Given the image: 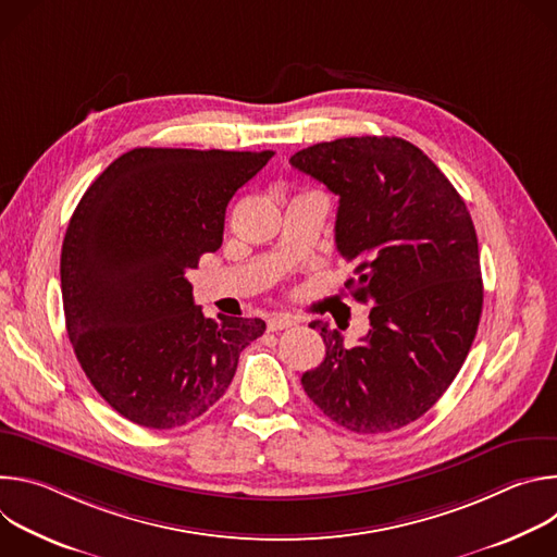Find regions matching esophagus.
Instances as JSON below:
<instances>
[{
  "label": "esophagus",
  "mask_w": 557,
  "mask_h": 557,
  "mask_svg": "<svg viewBox=\"0 0 557 557\" xmlns=\"http://www.w3.org/2000/svg\"><path fill=\"white\" fill-rule=\"evenodd\" d=\"M290 326H295V320H293V317H288V314H271L269 322H267V329L271 333H280V331L290 329Z\"/></svg>",
  "instance_id": "1"
}]
</instances>
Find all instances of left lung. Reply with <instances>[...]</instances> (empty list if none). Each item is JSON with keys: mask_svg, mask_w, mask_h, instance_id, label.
<instances>
[{"mask_svg": "<svg viewBox=\"0 0 557 557\" xmlns=\"http://www.w3.org/2000/svg\"><path fill=\"white\" fill-rule=\"evenodd\" d=\"M290 165L339 196L335 243L357 275L346 288L372 304L370 331L355 348L329 324H310L326 357L301 385L350 432L399 430L441 399L479 331L483 277L471 215L430 158L396 136L317 143Z\"/></svg>", "mask_w": 557, "mask_h": 557, "instance_id": "left-lung-1", "label": "left lung"}]
</instances>
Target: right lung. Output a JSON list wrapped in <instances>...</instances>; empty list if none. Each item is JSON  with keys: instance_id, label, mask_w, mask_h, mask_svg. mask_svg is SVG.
I'll return each instance as SVG.
<instances>
[{"instance_id": "1", "label": "right lung", "mask_w": 557, "mask_h": 557, "mask_svg": "<svg viewBox=\"0 0 557 557\" xmlns=\"http://www.w3.org/2000/svg\"><path fill=\"white\" fill-rule=\"evenodd\" d=\"M271 156L136 147L76 205L61 249L65 329L95 389L127 421H196L267 331L258 317L207 320L185 273L220 249L228 200Z\"/></svg>"}]
</instances>
